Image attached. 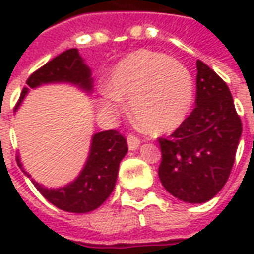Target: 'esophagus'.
Returning a JSON list of instances; mask_svg holds the SVG:
<instances>
[{
  "label": "esophagus",
  "instance_id": "34e87169",
  "mask_svg": "<svg viewBox=\"0 0 254 254\" xmlns=\"http://www.w3.org/2000/svg\"><path fill=\"white\" fill-rule=\"evenodd\" d=\"M140 145V138L137 136H134V134H129L127 136V147L129 149H137V147Z\"/></svg>",
  "mask_w": 254,
  "mask_h": 254
}]
</instances>
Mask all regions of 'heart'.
Wrapping results in <instances>:
<instances>
[{"label":"heart","instance_id":"heart-1","mask_svg":"<svg viewBox=\"0 0 254 254\" xmlns=\"http://www.w3.org/2000/svg\"><path fill=\"white\" fill-rule=\"evenodd\" d=\"M102 109L120 110L129 100L133 118L149 133L171 132L187 120L194 99V85L185 65L162 53L137 50L117 64L106 80Z\"/></svg>","mask_w":254,"mask_h":254}]
</instances>
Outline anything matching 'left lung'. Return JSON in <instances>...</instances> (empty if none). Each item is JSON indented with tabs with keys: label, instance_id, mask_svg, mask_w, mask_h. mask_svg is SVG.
<instances>
[{
	"label": "left lung",
	"instance_id": "8db88e82",
	"mask_svg": "<svg viewBox=\"0 0 254 254\" xmlns=\"http://www.w3.org/2000/svg\"><path fill=\"white\" fill-rule=\"evenodd\" d=\"M241 133L227 84L197 60L196 107L170 137L158 138L162 185L181 201L211 200L229 180Z\"/></svg>",
	"mask_w": 254,
	"mask_h": 254
}]
</instances>
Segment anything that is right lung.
<instances>
[{
	"label": "right lung",
	"mask_w": 254,
	"mask_h": 254,
	"mask_svg": "<svg viewBox=\"0 0 254 254\" xmlns=\"http://www.w3.org/2000/svg\"><path fill=\"white\" fill-rule=\"evenodd\" d=\"M61 81L77 84L85 91L92 88L91 70L81 60L77 49H69L45 64L27 78V85L35 88L41 84ZM27 92L28 88L25 87L20 95L19 105ZM127 152V138L118 130L99 132L94 134L88 160L74 181L60 189H46L35 181H32V184L47 201L63 211L91 212L100 207L111 194L116 187L120 163ZM16 160L23 169L19 156Z\"/></svg>",
	"instance_id": "obj_1"
}]
</instances>
